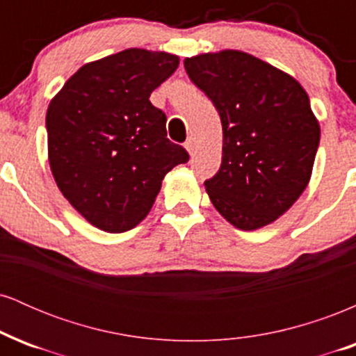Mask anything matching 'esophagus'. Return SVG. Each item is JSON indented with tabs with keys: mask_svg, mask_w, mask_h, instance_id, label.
I'll return each instance as SVG.
<instances>
[{
	"mask_svg": "<svg viewBox=\"0 0 356 356\" xmlns=\"http://www.w3.org/2000/svg\"><path fill=\"white\" fill-rule=\"evenodd\" d=\"M184 147H186V150H187V152H189V154L194 152V149H195L194 138H187V140H186V144H184Z\"/></svg>",
	"mask_w": 356,
	"mask_h": 356,
	"instance_id": "1",
	"label": "esophagus"
}]
</instances>
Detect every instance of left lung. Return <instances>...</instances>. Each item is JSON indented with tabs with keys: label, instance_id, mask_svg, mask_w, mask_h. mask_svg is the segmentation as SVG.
I'll return each mask as SVG.
<instances>
[{
	"label": "left lung",
	"instance_id": "1",
	"mask_svg": "<svg viewBox=\"0 0 356 356\" xmlns=\"http://www.w3.org/2000/svg\"><path fill=\"white\" fill-rule=\"evenodd\" d=\"M222 124V162L204 182L211 202L243 231L268 226L298 201L312 179L320 124L291 75L239 50L184 60Z\"/></svg>",
	"mask_w": 356,
	"mask_h": 356
}]
</instances>
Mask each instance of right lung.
Wrapping results in <instances>:
<instances>
[{
    "instance_id": "obj_1",
    "label": "right lung",
    "mask_w": 356,
    "mask_h": 356,
    "mask_svg": "<svg viewBox=\"0 0 356 356\" xmlns=\"http://www.w3.org/2000/svg\"><path fill=\"white\" fill-rule=\"evenodd\" d=\"M177 67V55L129 48L83 65L48 105L56 186L102 231L125 232L142 222L165 174L189 161L167 138L165 113L149 100Z\"/></svg>"
}]
</instances>
